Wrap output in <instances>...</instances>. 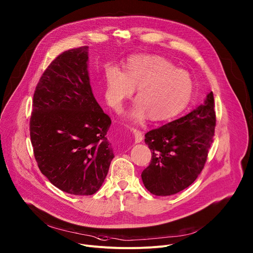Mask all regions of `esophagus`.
Listing matches in <instances>:
<instances>
[{
  "mask_svg": "<svg viewBox=\"0 0 253 253\" xmlns=\"http://www.w3.org/2000/svg\"><path fill=\"white\" fill-rule=\"evenodd\" d=\"M132 134L134 136L135 143H140L143 140V134H142L141 131L136 130V129H132Z\"/></svg>",
  "mask_w": 253,
  "mask_h": 253,
  "instance_id": "esophagus-1",
  "label": "esophagus"
}]
</instances>
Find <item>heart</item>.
I'll use <instances>...</instances> for the list:
<instances>
[{
    "mask_svg": "<svg viewBox=\"0 0 253 253\" xmlns=\"http://www.w3.org/2000/svg\"><path fill=\"white\" fill-rule=\"evenodd\" d=\"M137 88L136 103L126 118L142 123L148 117L164 122L175 117L186 108L193 94L191 76L156 55H136L129 58L125 71L111 67L106 75L105 99L110 108L120 111L126 99Z\"/></svg>",
    "mask_w": 253,
    "mask_h": 253,
    "instance_id": "heart-1",
    "label": "heart"
}]
</instances>
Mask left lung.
Segmentation results:
<instances>
[{
    "instance_id": "8db88e82",
    "label": "left lung",
    "mask_w": 253,
    "mask_h": 253,
    "mask_svg": "<svg viewBox=\"0 0 253 253\" xmlns=\"http://www.w3.org/2000/svg\"><path fill=\"white\" fill-rule=\"evenodd\" d=\"M216 126L213 93L179 119L145 134L152 156L142 171L144 187L155 196H170L190 187L206 164Z\"/></svg>"
}]
</instances>
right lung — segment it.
<instances>
[{
    "mask_svg": "<svg viewBox=\"0 0 253 253\" xmlns=\"http://www.w3.org/2000/svg\"><path fill=\"white\" fill-rule=\"evenodd\" d=\"M88 47L62 52L42 75L33 97L30 137L41 172L71 195L99 191L113 148L111 119L96 101L87 71Z\"/></svg>",
    "mask_w": 253,
    "mask_h": 253,
    "instance_id": "1",
    "label": "right lung"
}]
</instances>
